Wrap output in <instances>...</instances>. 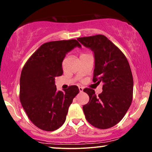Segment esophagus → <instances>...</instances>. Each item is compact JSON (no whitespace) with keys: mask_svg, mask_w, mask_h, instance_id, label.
<instances>
[{"mask_svg":"<svg viewBox=\"0 0 152 152\" xmlns=\"http://www.w3.org/2000/svg\"><path fill=\"white\" fill-rule=\"evenodd\" d=\"M79 90H80V92H83L84 88H83L82 86H79Z\"/></svg>","mask_w":152,"mask_h":152,"instance_id":"esophagus-1","label":"esophagus"}]
</instances>
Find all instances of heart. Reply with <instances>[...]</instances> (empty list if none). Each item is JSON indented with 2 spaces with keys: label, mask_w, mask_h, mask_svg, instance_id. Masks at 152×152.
<instances>
[{
  "label": "heart",
  "mask_w": 152,
  "mask_h": 152,
  "mask_svg": "<svg viewBox=\"0 0 152 152\" xmlns=\"http://www.w3.org/2000/svg\"><path fill=\"white\" fill-rule=\"evenodd\" d=\"M82 55H85V53H82V54H81V55H80V56Z\"/></svg>",
  "instance_id": "1"
}]
</instances>
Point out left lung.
Here are the masks:
<instances>
[{"label":"left lung","instance_id":"8db88e82","mask_svg":"<svg viewBox=\"0 0 152 152\" xmlns=\"http://www.w3.org/2000/svg\"><path fill=\"white\" fill-rule=\"evenodd\" d=\"M95 57L93 82L103 83L102 92L86 88L88 104L83 106L85 118L95 127L106 129L117 124L125 115L133 98L132 72L123 53L102 34L77 38Z\"/></svg>","mask_w":152,"mask_h":152}]
</instances>
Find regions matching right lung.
Returning <instances> with one entry per match:
<instances>
[{
	"instance_id": "add662e5",
	"label": "right lung",
	"mask_w": 152,
	"mask_h": 152,
	"mask_svg": "<svg viewBox=\"0 0 152 152\" xmlns=\"http://www.w3.org/2000/svg\"><path fill=\"white\" fill-rule=\"evenodd\" d=\"M75 47H81L75 39L43 43L22 69L20 103L31 122L43 131L53 132L62 126L72 99L80 92L77 86L57 91L55 82L56 77L63 74L66 55Z\"/></svg>"
}]
</instances>
